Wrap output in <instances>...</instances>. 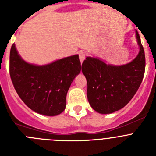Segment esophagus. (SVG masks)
Listing matches in <instances>:
<instances>
[{"mask_svg":"<svg viewBox=\"0 0 156 156\" xmlns=\"http://www.w3.org/2000/svg\"><path fill=\"white\" fill-rule=\"evenodd\" d=\"M79 58H80V62L82 63L83 62V60L85 59V53L83 51L79 52Z\"/></svg>","mask_w":156,"mask_h":156,"instance_id":"obj_1","label":"esophagus"}]
</instances>
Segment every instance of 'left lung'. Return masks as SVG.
Returning a JSON list of instances; mask_svg holds the SVG:
<instances>
[{
  "mask_svg": "<svg viewBox=\"0 0 156 156\" xmlns=\"http://www.w3.org/2000/svg\"><path fill=\"white\" fill-rule=\"evenodd\" d=\"M136 37L140 51L129 63L112 66L107 65L98 58L92 57H87L83 62L82 72L87 83L88 101L99 113H112L123 108L142 82L145 55L137 31Z\"/></svg>",
  "mask_w": 156,
  "mask_h": 156,
  "instance_id": "1",
  "label": "left lung"
}]
</instances>
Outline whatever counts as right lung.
<instances>
[{"label":"right lung","mask_w":156,"mask_h":156,"mask_svg":"<svg viewBox=\"0 0 156 156\" xmlns=\"http://www.w3.org/2000/svg\"><path fill=\"white\" fill-rule=\"evenodd\" d=\"M80 70L78 55L36 66L19 56L15 44L11 48L9 72L14 87L23 102L41 115L53 116L64 111L67 92Z\"/></svg>","instance_id":"right-lung-1"}]
</instances>
